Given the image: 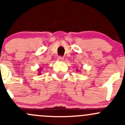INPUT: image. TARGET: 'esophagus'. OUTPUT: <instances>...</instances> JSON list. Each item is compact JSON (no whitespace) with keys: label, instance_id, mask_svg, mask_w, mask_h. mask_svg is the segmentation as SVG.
Returning a JSON list of instances; mask_svg holds the SVG:
<instances>
[{"label":"esophagus","instance_id":"obj_1","mask_svg":"<svg viewBox=\"0 0 125 125\" xmlns=\"http://www.w3.org/2000/svg\"><path fill=\"white\" fill-rule=\"evenodd\" d=\"M57 59H58V60H60V61H62V60L64 59V58L63 57H62V56H59L57 57Z\"/></svg>","mask_w":125,"mask_h":125}]
</instances>
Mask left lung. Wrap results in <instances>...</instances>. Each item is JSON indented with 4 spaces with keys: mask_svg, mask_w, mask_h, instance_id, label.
Segmentation results:
<instances>
[{
    "mask_svg": "<svg viewBox=\"0 0 125 125\" xmlns=\"http://www.w3.org/2000/svg\"><path fill=\"white\" fill-rule=\"evenodd\" d=\"M77 71H78V70H77Z\"/></svg>",
    "mask_w": 125,
    "mask_h": 125,
    "instance_id": "left-lung-1",
    "label": "left lung"
}]
</instances>
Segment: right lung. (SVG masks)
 Listing matches in <instances>:
<instances>
[{
	"instance_id": "right-lung-1",
	"label": "right lung",
	"mask_w": 125,
	"mask_h": 125,
	"mask_svg": "<svg viewBox=\"0 0 125 125\" xmlns=\"http://www.w3.org/2000/svg\"><path fill=\"white\" fill-rule=\"evenodd\" d=\"M40 69H39V75H40V74H41V73H40Z\"/></svg>"
}]
</instances>
